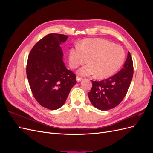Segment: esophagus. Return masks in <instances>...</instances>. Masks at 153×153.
Listing matches in <instances>:
<instances>
[{
  "label": "esophagus",
  "mask_w": 153,
  "mask_h": 153,
  "mask_svg": "<svg viewBox=\"0 0 153 153\" xmlns=\"http://www.w3.org/2000/svg\"><path fill=\"white\" fill-rule=\"evenodd\" d=\"M82 80H83V78H82V77H80V76H76V81H77L78 82H80V81Z\"/></svg>",
  "instance_id": "34e87169"
}]
</instances>
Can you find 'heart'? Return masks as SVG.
I'll use <instances>...</instances> for the list:
<instances>
[{"mask_svg": "<svg viewBox=\"0 0 153 153\" xmlns=\"http://www.w3.org/2000/svg\"><path fill=\"white\" fill-rule=\"evenodd\" d=\"M123 48L107 40L85 39L78 47L69 50V65L76 69L87 62L89 64L78 69L83 76L94 75L98 78H105L116 73L125 60Z\"/></svg>", "mask_w": 153, "mask_h": 153, "instance_id": "1", "label": "heart"}]
</instances>
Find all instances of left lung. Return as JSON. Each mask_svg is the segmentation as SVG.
Masks as SVG:
<instances>
[{"instance_id":"obj_1","label":"left lung","mask_w":153,"mask_h":153,"mask_svg":"<svg viewBox=\"0 0 153 153\" xmlns=\"http://www.w3.org/2000/svg\"><path fill=\"white\" fill-rule=\"evenodd\" d=\"M133 75V60L128 52L121 70L106 80H92V87L88 96L92 105L100 110H108L117 106L126 96Z\"/></svg>"}]
</instances>
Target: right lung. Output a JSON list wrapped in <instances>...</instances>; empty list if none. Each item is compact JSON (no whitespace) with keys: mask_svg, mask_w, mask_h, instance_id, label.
Listing matches in <instances>:
<instances>
[{"mask_svg":"<svg viewBox=\"0 0 153 153\" xmlns=\"http://www.w3.org/2000/svg\"><path fill=\"white\" fill-rule=\"evenodd\" d=\"M68 38L49 34L34 46L29 55L26 72L31 91L39 104L49 110L61 107L76 83V75L63 62L60 47Z\"/></svg>","mask_w":153,"mask_h":153,"instance_id":"right-lung-1","label":"right lung"}]
</instances>
